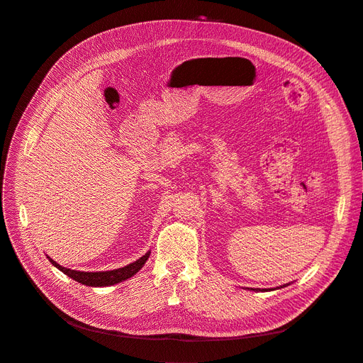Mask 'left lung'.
Here are the masks:
<instances>
[{
    "instance_id": "1",
    "label": "left lung",
    "mask_w": 363,
    "mask_h": 363,
    "mask_svg": "<svg viewBox=\"0 0 363 363\" xmlns=\"http://www.w3.org/2000/svg\"><path fill=\"white\" fill-rule=\"evenodd\" d=\"M287 285H289V284H285V285H282V287H287ZM282 287H278V289H282ZM255 291H257V290H255ZM259 291H268V290L263 289V290H259Z\"/></svg>"
}]
</instances>
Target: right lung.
Masks as SVG:
<instances>
[{"label":"right lung","instance_id":"add662e5","mask_svg":"<svg viewBox=\"0 0 363 363\" xmlns=\"http://www.w3.org/2000/svg\"><path fill=\"white\" fill-rule=\"evenodd\" d=\"M151 252H147L143 257H140L138 260H135L133 263H129L123 268L114 269V271H101V272H81V271H73V269H67L63 268L62 264H59L57 262H54L51 257H48V260L55 266L57 269H60L63 274H66L67 277H70L72 279L78 281L84 285H88V287H108V285H114L119 284L130 277L135 275L143 266L147 262V259L150 257Z\"/></svg>","mask_w":363,"mask_h":363}]
</instances>
